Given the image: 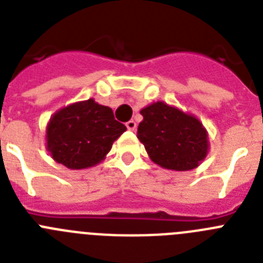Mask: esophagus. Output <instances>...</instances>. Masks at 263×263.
<instances>
[{
	"label": "esophagus",
	"instance_id": "1",
	"mask_svg": "<svg viewBox=\"0 0 263 263\" xmlns=\"http://www.w3.org/2000/svg\"><path fill=\"white\" fill-rule=\"evenodd\" d=\"M126 127H127V129H129V130H132V132H134V130L137 129L136 121H133V120L127 121V122H126Z\"/></svg>",
	"mask_w": 263,
	"mask_h": 263
}]
</instances>
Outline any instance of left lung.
Masks as SVG:
<instances>
[{
  "instance_id": "left-lung-1",
  "label": "left lung",
  "mask_w": 263,
  "mask_h": 263,
  "mask_svg": "<svg viewBox=\"0 0 263 263\" xmlns=\"http://www.w3.org/2000/svg\"><path fill=\"white\" fill-rule=\"evenodd\" d=\"M141 115L143 121L137 137L153 162L164 168L188 171L205 158L208 137L200 121L164 103L153 104Z\"/></svg>"
}]
</instances>
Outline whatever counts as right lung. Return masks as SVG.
I'll return each mask as SVG.
<instances>
[{
  "label": "right lung",
  "instance_id": "right-lung-1",
  "mask_svg": "<svg viewBox=\"0 0 263 263\" xmlns=\"http://www.w3.org/2000/svg\"><path fill=\"white\" fill-rule=\"evenodd\" d=\"M125 130L110 108L89 99L53 115L47 126V148L58 163L85 168L101 162Z\"/></svg>",
  "mask_w": 263,
  "mask_h": 263
}]
</instances>
